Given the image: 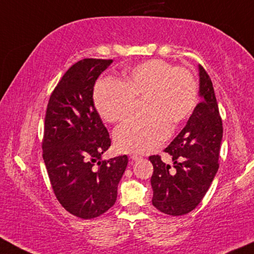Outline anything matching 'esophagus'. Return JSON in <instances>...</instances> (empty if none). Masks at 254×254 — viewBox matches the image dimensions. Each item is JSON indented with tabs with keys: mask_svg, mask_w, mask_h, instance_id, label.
<instances>
[{
	"mask_svg": "<svg viewBox=\"0 0 254 254\" xmlns=\"http://www.w3.org/2000/svg\"><path fill=\"white\" fill-rule=\"evenodd\" d=\"M130 158L132 161H138V160H141V156H140V155H137V154H131Z\"/></svg>",
	"mask_w": 254,
	"mask_h": 254,
	"instance_id": "34e87169",
	"label": "esophagus"
}]
</instances>
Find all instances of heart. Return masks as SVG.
Returning <instances> with one entry per match:
<instances>
[{"label":"heart","mask_w":254,"mask_h":254,"mask_svg":"<svg viewBox=\"0 0 254 254\" xmlns=\"http://www.w3.org/2000/svg\"><path fill=\"white\" fill-rule=\"evenodd\" d=\"M135 99H146V117L127 121L116 128L115 145L122 151L149 153L184 123L197 104V82L187 68L163 59H151L126 69L123 82L107 77L94 86L93 101L99 115L109 123L130 117Z\"/></svg>","instance_id":"1"}]
</instances>
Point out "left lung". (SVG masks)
<instances>
[{
  "instance_id": "obj_1",
  "label": "left lung",
  "mask_w": 254,
  "mask_h": 254,
  "mask_svg": "<svg viewBox=\"0 0 254 254\" xmlns=\"http://www.w3.org/2000/svg\"><path fill=\"white\" fill-rule=\"evenodd\" d=\"M199 103L188 122L164 149L173 165L165 164L160 155H151L154 168L150 184L153 205L170 215H183L200 203L219 169L222 120L212 81L199 66Z\"/></svg>"
}]
</instances>
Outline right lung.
I'll return each mask as SVG.
<instances>
[{"label":"right lung","instance_id":"right-lung-1","mask_svg":"<svg viewBox=\"0 0 254 254\" xmlns=\"http://www.w3.org/2000/svg\"><path fill=\"white\" fill-rule=\"evenodd\" d=\"M112 59L75 63L52 91L44 120L43 160L57 199L75 217L93 219L115 204L127 155H101L111 138L93 103V86Z\"/></svg>","mask_w":254,"mask_h":254}]
</instances>
